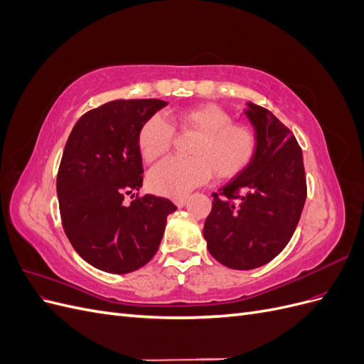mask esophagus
I'll return each instance as SVG.
<instances>
[{"label": "esophagus", "instance_id": "esophagus-1", "mask_svg": "<svg viewBox=\"0 0 364 364\" xmlns=\"http://www.w3.org/2000/svg\"><path fill=\"white\" fill-rule=\"evenodd\" d=\"M174 203H176V206H178V208L185 206L186 205V197H181V199H176Z\"/></svg>", "mask_w": 364, "mask_h": 364}]
</instances>
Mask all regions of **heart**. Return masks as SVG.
<instances>
[{
	"instance_id": "b5f03b06",
	"label": "heart",
	"mask_w": 364,
	"mask_h": 364,
	"mask_svg": "<svg viewBox=\"0 0 364 364\" xmlns=\"http://www.w3.org/2000/svg\"><path fill=\"white\" fill-rule=\"evenodd\" d=\"M167 121L159 115L147 118L138 130V150L146 162L167 153L174 130L196 134L190 159H165L149 173V188L159 196L181 199L211 176L220 181L232 179L249 168L255 159L258 141L249 126L232 123L223 107L197 105L173 111Z\"/></svg>"
}]
</instances>
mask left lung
<instances>
[{
	"mask_svg": "<svg viewBox=\"0 0 364 364\" xmlns=\"http://www.w3.org/2000/svg\"><path fill=\"white\" fill-rule=\"evenodd\" d=\"M247 106L245 114L258 141L255 159L213 193L203 228L209 253L235 270L261 267L281 253L306 199L302 150L291 130L267 109Z\"/></svg>",
	"mask_w": 364,
	"mask_h": 364,
	"instance_id": "left-lung-1",
	"label": "left lung"
}]
</instances>
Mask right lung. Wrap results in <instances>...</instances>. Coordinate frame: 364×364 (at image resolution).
Masks as SVG:
<instances>
[{
	"label": "right lung",
	"mask_w": 364,
	"mask_h": 364,
	"mask_svg": "<svg viewBox=\"0 0 364 364\" xmlns=\"http://www.w3.org/2000/svg\"><path fill=\"white\" fill-rule=\"evenodd\" d=\"M168 103L156 98L114 100L80 117L58 173L62 226L79 255L98 270L130 273L158 252L176 205L136 191L142 186L141 124ZM137 197L130 204L124 197Z\"/></svg>",
	"instance_id": "right-lung-1"
}]
</instances>
